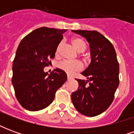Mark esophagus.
<instances>
[{"instance_id": "34e87169", "label": "esophagus", "mask_w": 134, "mask_h": 134, "mask_svg": "<svg viewBox=\"0 0 134 134\" xmlns=\"http://www.w3.org/2000/svg\"><path fill=\"white\" fill-rule=\"evenodd\" d=\"M72 77H70V76H69V75H67V80H72Z\"/></svg>"}]
</instances>
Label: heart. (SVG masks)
<instances>
[{"instance_id":"b5f03b06","label":"heart","mask_w":134,"mask_h":134,"mask_svg":"<svg viewBox=\"0 0 134 134\" xmlns=\"http://www.w3.org/2000/svg\"><path fill=\"white\" fill-rule=\"evenodd\" d=\"M72 43L79 52H82L86 49V47H87L86 43L81 38L74 37L72 39ZM62 45V42L59 43L57 47L55 52L56 57H58L59 55ZM57 67H58L59 69L63 70L64 72L69 74V75H72L75 72H79V71L82 70V64L80 62H69L67 61V60H64V61L60 62L57 64Z\"/></svg>"}]
</instances>
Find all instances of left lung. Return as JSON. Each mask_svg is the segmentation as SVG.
Here are the masks:
<instances>
[{
    "mask_svg": "<svg viewBox=\"0 0 134 134\" xmlns=\"http://www.w3.org/2000/svg\"><path fill=\"white\" fill-rule=\"evenodd\" d=\"M90 44L91 62L81 73L88 80L77 79L78 89L72 93L77 110L89 117L106 110L114 99L119 85V64L111 42L97 31L72 30Z\"/></svg>",
    "mask_w": 134,
    "mask_h": 134,
    "instance_id": "obj_1",
    "label": "left lung"
}]
</instances>
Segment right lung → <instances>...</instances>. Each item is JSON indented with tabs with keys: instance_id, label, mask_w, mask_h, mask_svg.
Returning a JSON list of instances; mask_svg holds the SVG:
<instances>
[{
	"instance_id": "1",
	"label": "right lung",
	"mask_w": 134,
	"mask_h": 134,
	"mask_svg": "<svg viewBox=\"0 0 134 134\" xmlns=\"http://www.w3.org/2000/svg\"><path fill=\"white\" fill-rule=\"evenodd\" d=\"M67 31L38 28L20 42L13 62L12 83L16 98L25 109L36 111L49 106L67 80L66 73L60 69L50 75L44 72Z\"/></svg>"
}]
</instances>
